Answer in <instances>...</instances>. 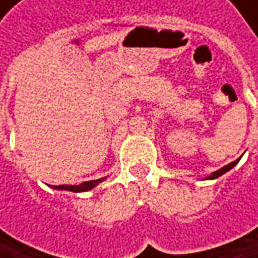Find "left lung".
<instances>
[{"instance_id":"obj_1","label":"left lung","mask_w":258,"mask_h":258,"mask_svg":"<svg viewBox=\"0 0 258 258\" xmlns=\"http://www.w3.org/2000/svg\"><path fill=\"white\" fill-rule=\"evenodd\" d=\"M237 161H239V160H236V161H233V163H230V164H227V166H224V167H221L220 170H217V172H214V173H212L211 176H208V178H209V179H215V178H218V176H221L223 173H226V172H229L230 169H233V167H234V166L237 164Z\"/></svg>"}]
</instances>
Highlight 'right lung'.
Here are the masks:
<instances>
[{
  "mask_svg": "<svg viewBox=\"0 0 258 258\" xmlns=\"http://www.w3.org/2000/svg\"><path fill=\"white\" fill-rule=\"evenodd\" d=\"M103 179H95V180H86V182H82L80 185H53V188H58V189H69V191H73V192H80V191H88L91 188H94L98 182H101Z\"/></svg>",
  "mask_w": 258,
  "mask_h": 258,
  "instance_id": "right-lung-1",
  "label": "right lung"
}]
</instances>
